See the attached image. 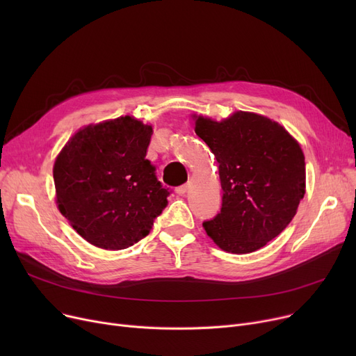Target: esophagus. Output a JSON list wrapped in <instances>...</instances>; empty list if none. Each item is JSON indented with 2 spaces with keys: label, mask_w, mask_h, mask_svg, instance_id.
Returning a JSON list of instances; mask_svg holds the SVG:
<instances>
[{
  "label": "esophagus",
  "mask_w": 356,
  "mask_h": 356,
  "mask_svg": "<svg viewBox=\"0 0 356 356\" xmlns=\"http://www.w3.org/2000/svg\"><path fill=\"white\" fill-rule=\"evenodd\" d=\"M188 189H189V184H181V186H179V188L176 189V193L183 196V195L188 193Z\"/></svg>",
  "instance_id": "1"
}]
</instances>
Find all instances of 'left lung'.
Segmentation results:
<instances>
[{"label": "left lung", "mask_w": 356, "mask_h": 356, "mask_svg": "<svg viewBox=\"0 0 356 356\" xmlns=\"http://www.w3.org/2000/svg\"><path fill=\"white\" fill-rule=\"evenodd\" d=\"M195 133L219 164L220 212L203 228L223 251L248 254L283 232L305 196L298 143L263 115L235 112L225 121L197 117Z\"/></svg>", "instance_id": "1"}]
</instances>
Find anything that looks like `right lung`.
<instances>
[{"instance_id":"1","label":"right lung","mask_w":356,"mask_h":356,"mask_svg":"<svg viewBox=\"0 0 356 356\" xmlns=\"http://www.w3.org/2000/svg\"><path fill=\"white\" fill-rule=\"evenodd\" d=\"M153 128L131 118L79 129L54 161L60 213L92 245L125 250L148 235L167 207L156 167L145 159Z\"/></svg>"}]
</instances>
